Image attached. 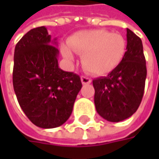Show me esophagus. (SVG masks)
<instances>
[{
	"label": "esophagus",
	"instance_id": "esophagus-1",
	"mask_svg": "<svg viewBox=\"0 0 159 159\" xmlns=\"http://www.w3.org/2000/svg\"><path fill=\"white\" fill-rule=\"evenodd\" d=\"M91 79H89L88 77L82 76L81 77V82H82L83 85H86V84H90L91 83Z\"/></svg>",
	"mask_w": 159,
	"mask_h": 159
}]
</instances>
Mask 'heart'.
<instances>
[{
  "label": "heart",
  "mask_w": 159,
  "mask_h": 159,
  "mask_svg": "<svg viewBox=\"0 0 159 159\" xmlns=\"http://www.w3.org/2000/svg\"><path fill=\"white\" fill-rule=\"evenodd\" d=\"M68 46L61 48L64 57L72 60V51L82 55L83 67L95 75L112 71L123 60L126 50V41L122 35L102 29L78 32L70 36Z\"/></svg>",
  "instance_id": "heart-1"
}]
</instances>
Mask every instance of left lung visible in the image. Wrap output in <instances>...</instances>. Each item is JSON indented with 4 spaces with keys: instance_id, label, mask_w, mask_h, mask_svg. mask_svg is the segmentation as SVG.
<instances>
[{
    "instance_id": "8db88e82",
    "label": "left lung",
    "mask_w": 159,
    "mask_h": 159,
    "mask_svg": "<svg viewBox=\"0 0 159 159\" xmlns=\"http://www.w3.org/2000/svg\"><path fill=\"white\" fill-rule=\"evenodd\" d=\"M126 51L121 63L107 77L93 80L97 113L110 122L128 119L137 111L147 76L142 40L126 29Z\"/></svg>"
}]
</instances>
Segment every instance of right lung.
I'll use <instances>...</instances> for the list:
<instances>
[{
  "label": "right lung",
  "instance_id": "1",
  "mask_svg": "<svg viewBox=\"0 0 159 159\" xmlns=\"http://www.w3.org/2000/svg\"><path fill=\"white\" fill-rule=\"evenodd\" d=\"M57 39L45 26L34 28L16 45L13 87L27 118L41 128H55L70 118L80 78L58 66Z\"/></svg>",
  "mask_w": 159,
  "mask_h": 159
}]
</instances>
